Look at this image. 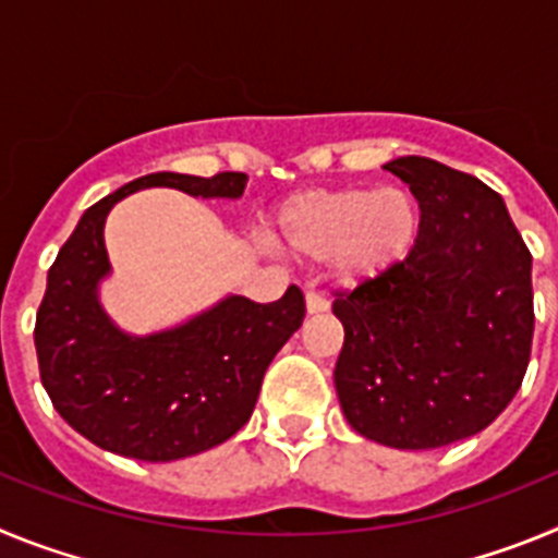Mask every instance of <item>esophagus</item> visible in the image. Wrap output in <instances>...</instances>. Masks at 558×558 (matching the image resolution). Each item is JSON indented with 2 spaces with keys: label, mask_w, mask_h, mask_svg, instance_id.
<instances>
[{
  "label": "esophagus",
  "mask_w": 558,
  "mask_h": 558,
  "mask_svg": "<svg viewBox=\"0 0 558 558\" xmlns=\"http://www.w3.org/2000/svg\"><path fill=\"white\" fill-rule=\"evenodd\" d=\"M329 310V299L322 293H307V313L310 315H322Z\"/></svg>",
  "instance_id": "34e87169"
}]
</instances>
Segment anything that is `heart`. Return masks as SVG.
I'll use <instances>...</instances> for the list:
<instances>
[{
	"mask_svg": "<svg viewBox=\"0 0 558 558\" xmlns=\"http://www.w3.org/2000/svg\"><path fill=\"white\" fill-rule=\"evenodd\" d=\"M422 206L405 186L310 190L284 201L274 243L302 259H327L338 282L363 284L391 274L413 254Z\"/></svg>",
	"mask_w": 558,
	"mask_h": 558,
	"instance_id": "1",
	"label": "heart"
}]
</instances>
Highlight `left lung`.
I'll list each match as a JSON object with an SVG mask.
<instances>
[{
  "mask_svg": "<svg viewBox=\"0 0 558 558\" xmlns=\"http://www.w3.org/2000/svg\"><path fill=\"white\" fill-rule=\"evenodd\" d=\"M386 170L422 206V234L391 274L338 293L335 391L360 436L436 450L489 427L525 377L534 338L531 251L495 190L402 156Z\"/></svg>",
  "mask_w": 558,
  "mask_h": 558,
  "instance_id": "obj_1",
  "label": "left lung"
}]
</instances>
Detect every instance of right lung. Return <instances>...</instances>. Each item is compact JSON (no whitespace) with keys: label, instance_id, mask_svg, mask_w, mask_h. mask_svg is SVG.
I'll list each match as a JSON object with an SVG mask.
<instances>
[{"label":"right lung","instance_id":"1","mask_svg":"<svg viewBox=\"0 0 558 558\" xmlns=\"http://www.w3.org/2000/svg\"><path fill=\"white\" fill-rule=\"evenodd\" d=\"M245 181V172H150L88 206L58 251L36 315L38 368L56 411L92 445L136 461H179L223 445L254 413L270 360L304 322L295 284L270 304L226 295L150 335L120 329L100 304L111 274L102 229L117 201L147 186L236 201Z\"/></svg>","mask_w":558,"mask_h":558}]
</instances>
